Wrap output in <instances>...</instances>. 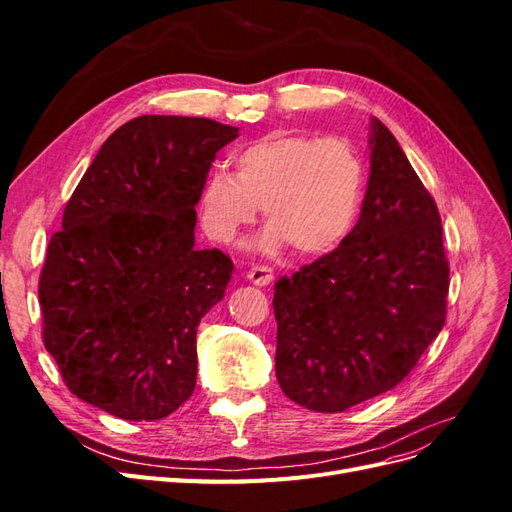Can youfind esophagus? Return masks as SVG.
I'll return each mask as SVG.
<instances>
[{
	"label": "esophagus",
	"instance_id": "esophagus-1",
	"mask_svg": "<svg viewBox=\"0 0 512 512\" xmlns=\"http://www.w3.org/2000/svg\"><path fill=\"white\" fill-rule=\"evenodd\" d=\"M247 280H250L254 286H269L273 282V269L265 265H254L250 271H247Z\"/></svg>",
	"mask_w": 512,
	"mask_h": 512
}]
</instances>
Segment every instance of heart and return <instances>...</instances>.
Returning <instances> with one entry per match:
<instances>
[{
	"label": "heart",
	"instance_id": "heart-1",
	"mask_svg": "<svg viewBox=\"0 0 512 512\" xmlns=\"http://www.w3.org/2000/svg\"><path fill=\"white\" fill-rule=\"evenodd\" d=\"M237 175L215 168L200 190V224L220 243H232L254 224L258 209L269 222L258 247L286 245L299 256L333 252L361 209L365 168L346 138L273 132L235 156Z\"/></svg>",
	"mask_w": 512,
	"mask_h": 512
}]
</instances>
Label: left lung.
Returning <instances> with one entry per match:
<instances>
[{
    "label": "left lung",
    "instance_id": "8db88e82",
    "mask_svg": "<svg viewBox=\"0 0 512 512\" xmlns=\"http://www.w3.org/2000/svg\"><path fill=\"white\" fill-rule=\"evenodd\" d=\"M446 294L436 200L374 117L359 222L333 252L275 284L277 382L314 412L391 391L442 331Z\"/></svg>",
    "mask_w": 512,
    "mask_h": 512
}]
</instances>
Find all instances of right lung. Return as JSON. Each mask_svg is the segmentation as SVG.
Listing matches in <instances>:
<instances>
[{"mask_svg": "<svg viewBox=\"0 0 512 512\" xmlns=\"http://www.w3.org/2000/svg\"><path fill=\"white\" fill-rule=\"evenodd\" d=\"M239 128L143 115L106 138L46 250L42 339L68 389L123 421H158L196 386V329L232 260L196 250L211 162Z\"/></svg>", "mask_w": 512, "mask_h": 512, "instance_id": "1", "label": "right lung"}]
</instances>
